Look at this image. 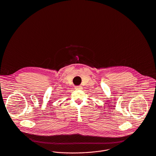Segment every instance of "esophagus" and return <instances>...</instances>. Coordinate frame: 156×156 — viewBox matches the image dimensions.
Segmentation results:
<instances>
[{"label": "esophagus", "instance_id": "esophagus-1", "mask_svg": "<svg viewBox=\"0 0 156 156\" xmlns=\"http://www.w3.org/2000/svg\"><path fill=\"white\" fill-rule=\"evenodd\" d=\"M75 89H76V90H81V89H82V88L80 86H76L75 87Z\"/></svg>", "mask_w": 156, "mask_h": 156}]
</instances>
